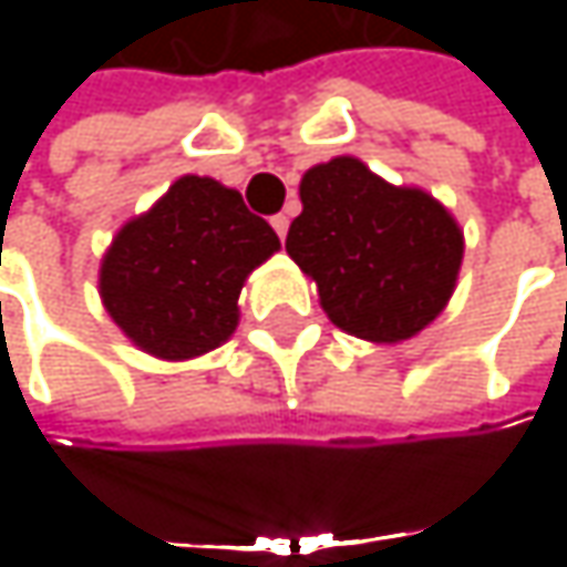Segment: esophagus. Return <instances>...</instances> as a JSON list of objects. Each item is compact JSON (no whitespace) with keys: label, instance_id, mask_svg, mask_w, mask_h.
I'll return each mask as SVG.
<instances>
[{"label":"esophagus","instance_id":"obj_1","mask_svg":"<svg viewBox=\"0 0 567 567\" xmlns=\"http://www.w3.org/2000/svg\"><path fill=\"white\" fill-rule=\"evenodd\" d=\"M271 227H274V233L284 239V236H287V229H290V217H287V214H274Z\"/></svg>","mask_w":567,"mask_h":567}]
</instances>
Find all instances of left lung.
I'll list each match as a JSON object with an SVG mask.
<instances>
[{"label":"left lung","instance_id":"1","mask_svg":"<svg viewBox=\"0 0 567 567\" xmlns=\"http://www.w3.org/2000/svg\"><path fill=\"white\" fill-rule=\"evenodd\" d=\"M299 198L287 251L340 331L398 343L442 316L464 258V233L442 202L384 183L357 157L306 169Z\"/></svg>","mask_w":567,"mask_h":567}]
</instances>
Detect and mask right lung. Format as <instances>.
Instances as JSON below:
<instances>
[{
	"instance_id": "1",
	"label": "right lung",
	"mask_w": 567,
	"mask_h": 567,
	"mask_svg": "<svg viewBox=\"0 0 567 567\" xmlns=\"http://www.w3.org/2000/svg\"><path fill=\"white\" fill-rule=\"evenodd\" d=\"M277 249V233L236 188L183 176L116 233L100 265V296L144 353L192 360L229 340L246 277Z\"/></svg>"
}]
</instances>
